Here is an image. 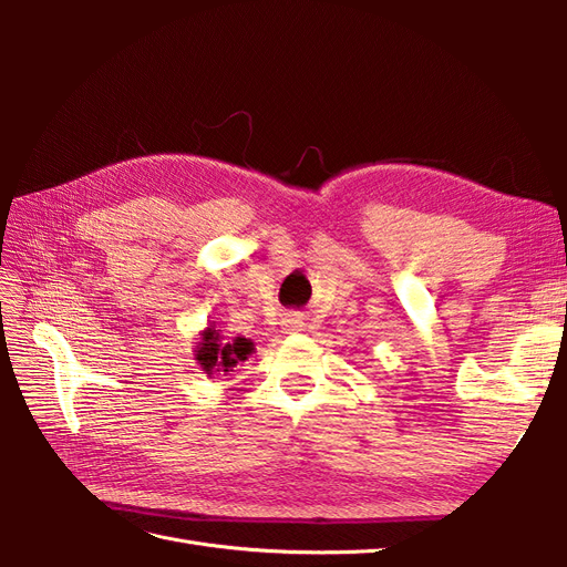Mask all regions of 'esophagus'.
Listing matches in <instances>:
<instances>
[{"mask_svg":"<svg viewBox=\"0 0 567 567\" xmlns=\"http://www.w3.org/2000/svg\"><path fill=\"white\" fill-rule=\"evenodd\" d=\"M286 326H288V331H298V329H302V317H300V315H288Z\"/></svg>","mask_w":567,"mask_h":567,"instance_id":"esophagus-1","label":"esophagus"}]
</instances>
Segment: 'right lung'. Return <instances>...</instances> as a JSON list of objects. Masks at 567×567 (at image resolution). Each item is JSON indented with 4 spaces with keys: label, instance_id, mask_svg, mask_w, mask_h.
<instances>
[{
    "label": "right lung",
    "instance_id": "add662e5",
    "mask_svg": "<svg viewBox=\"0 0 567 567\" xmlns=\"http://www.w3.org/2000/svg\"><path fill=\"white\" fill-rule=\"evenodd\" d=\"M252 350L248 338L236 336L234 340H227L219 329H215V323H210L200 331V340L194 346V359L200 371L208 373V379H219V375L234 371L238 362H246Z\"/></svg>",
    "mask_w": 567,
    "mask_h": 567
}]
</instances>
